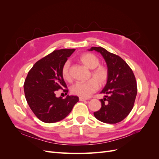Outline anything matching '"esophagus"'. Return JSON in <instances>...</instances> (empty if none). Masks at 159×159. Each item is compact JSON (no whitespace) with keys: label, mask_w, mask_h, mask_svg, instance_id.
<instances>
[{"label":"esophagus","mask_w":159,"mask_h":159,"mask_svg":"<svg viewBox=\"0 0 159 159\" xmlns=\"http://www.w3.org/2000/svg\"><path fill=\"white\" fill-rule=\"evenodd\" d=\"M86 100H88L87 98H81V97L80 98V102H84V101H86Z\"/></svg>","instance_id":"esophagus-1"}]
</instances>
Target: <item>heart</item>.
<instances>
[{
  "label": "heart",
  "instance_id": "heart-1",
  "mask_svg": "<svg viewBox=\"0 0 159 159\" xmlns=\"http://www.w3.org/2000/svg\"><path fill=\"white\" fill-rule=\"evenodd\" d=\"M80 60L88 68L92 70L91 75L94 79H91L84 82H77L72 85L71 93L80 96L88 98L98 89L99 84L103 85L107 82L109 73L107 69L103 66L99 65L98 57L91 53H84L80 56ZM70 63L69 61H66L61 68V75L65 80H70Z\"/></svg>",
  "mask_w": 159,
  "mask_h": 159
}]
</instances>
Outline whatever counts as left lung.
<instances>
[{
	"mask_svg": "<svg viewBox=\"0 0 159 159\" xmlns=\"http://www.w3.org/2000/svg\"><path fill=\"white\" fill-rule=\"evenodd\" d=\"M89 51L100 53L107 64L109 73L105 87L100 93L101 109L93 113L95 117L105 123H117L125 118L133 107L137 86L133 72L121 57L102 47H91Z\"/></svg>",
	"mask_w": 159,
	"mask_h": 159,
	"instance_id": "obj_1",
	"label": "left lung"
}]
</instances>
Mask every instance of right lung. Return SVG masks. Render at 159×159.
Instances as JSON below:
<instances>
[{"mask_svg":"<svg viewBox=\"0 0 159 159\" xmlns=\"http://www.w3.org/2000/svg\"><path fill=\"white\" fill-rule=\"evenodd\" d=\"M75 49L55 50L38 60L28 72L24 84L30 108L40 121L52 123L66 118L78 102V96L57 98L55 91L66 88L61 68ZM68 93V90L65 89ZM67 95V93H66Z\"/></svg>","mask_w":159,"mask_h":159,"instance_id":"add662e5","label":"right lung"}]
</instances>
